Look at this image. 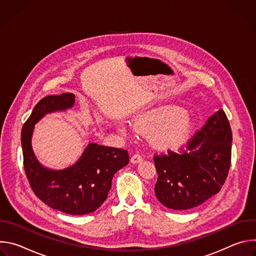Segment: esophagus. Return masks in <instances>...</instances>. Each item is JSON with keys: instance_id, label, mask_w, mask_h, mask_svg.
Here are the masks:
<instances>
[{"instance_id": "esophagus-1", "label": "esophagus", "mask_w": 256, "mask_h": 256, "mask_svg": "<svg viewBox=\"0 0 256 256\" xmlns=\"http://www.w3.org/2000/svg\"><path fill=\"white\" fill-rule=\"evenodd\" d=\"M142 160V155H140L138 153H136V154L132 155V158H130V162H132V163H134V164L140 163Z\"/></svg>"}]
</instances>
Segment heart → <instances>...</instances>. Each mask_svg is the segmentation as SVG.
I'll return each mask as SVG.
<instances>
[{
	"instance_id": "b5f03b06",
	"label": "heart",
	"mask_w": 256,
	"mask_h": 256,
	"mask_svg": "<svg viewBox=\"0 0 256 256\" xmlns=\"http://www.w3.org/2000/svg\"><path fill=\"white\" fill-rule=\"evenodd\" d=\"M132 126L140 134H151V142L157 148L170 149L186 140L194 124L190 116L180 109L165 108L152 109L136 116ZM128 130V126H122V132Z\"/></svg>"
}]
</instances>
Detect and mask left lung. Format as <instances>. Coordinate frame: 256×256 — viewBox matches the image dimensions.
Wrapping results in <instances>:
<instances>
[{
	"label": "left lung",
	"instance_id": "obj_1",
	"mask_svg": "<svg viewBox=\"0 0 256 256\" xmlns=\"http://www.w3.org/2000/svg\"><path fill=\"white\" fill-rule=\"evenodd\" d=\"M231 148V126L223 109H218L188 142L186 149L154 156L158 200L166 208L184 210L218 194L229 173Z\"/></svg>",
	"mask_w": 256,
	"mask_h": 256
}]
</instances>
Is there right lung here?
Wrapping results in <instances>:
<instances>
[{"instance_id":"add662e5","label":"right lung","mask_w":256,"mask_h":256,"mask_svg":"<svg viewBox=\"0 0 256 256\" xmlns=\"http://www.w3.org/2000/svg\"><path fill=\"white\" fill-rule=\"evenodd\" d=\"M74 103L72 93L42 98L22 128L21 144L24 170L35 196L54 210L80 216L95 212L104 202L114 175L128 164L130 156L126 150L90 142L72 166L62 170L44 167L31 147L34 124L46 114L66 110Z\"/></svg>"}]
</instances>
